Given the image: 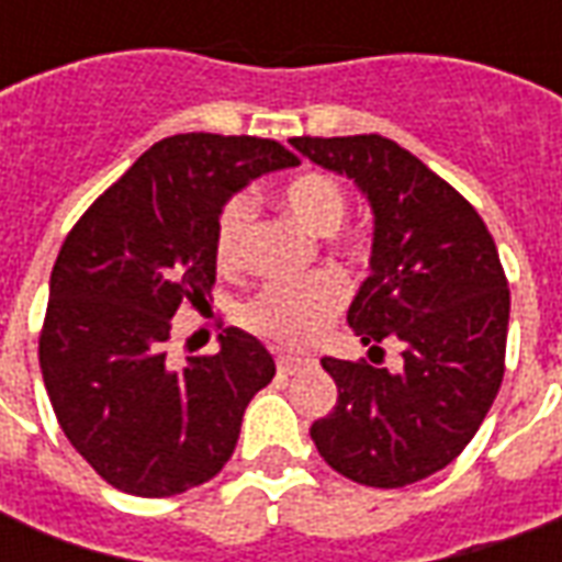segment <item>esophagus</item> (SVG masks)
Returning <instances> with one entry per match:
<instances>
[{"label": "esophagus", "instance_id": "obj_1", "mask_svg": "<svg viewBox=\"0 0 562 562\" xmlns=\"http://www.w3.org/2000/svg\"><path fill=\"white\" fill-rule=\"evenodd\" d=\"M310 367V358H294V355H280L277 358V373L280 376H294L297 370H304Z\"/></svg>", "mask_w": 562, "mask_h": 562}]
</instances>
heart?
Instances as JSON below:
<instances>
[{"label":"heart","mask_w":562,"mask_h":562,"mask_svg":"<svg viewBox=\"0 0 562 562\" xmlns=\"http://www.w3.org/2000/svg\"><path fill=\"white\" fill-rule=\"evenodd\" d=\"M285 204L297 220H304L313 232L334 234L346 222L349 195L337 177L322 171H306L289 180L282 189ZM249 198L232 195L220 207L213 228V256L222 270L240 265L246 228H249ZM334 244L342 256H364L367 237L361 232L334 234ZM346 304V282L334 270H318L301 280H273L256 297L244 304V325L285 349H306L330 328Z\"/></svg>","instance_id":"1"}]
</instances>
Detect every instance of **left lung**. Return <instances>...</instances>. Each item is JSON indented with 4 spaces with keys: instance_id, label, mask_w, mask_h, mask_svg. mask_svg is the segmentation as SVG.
Masks as SVG:
<instances>
[{
    "instance_id": "1",
    "label": "left lung",
    "mask_w": 562,
    "mask_h": 562,
    "mask_svg": "<svg viewBox=\"0 0 562 562\" xmlns=\"http://www.w3.org/2000/svg\"><path fill=\"white\" fill-rule=\"evenodd\" d=\"M346 173L376 213L370 277L349 306L369 364L322 358L337 406L310 427L330 470L367 487H406L467 448L506 373L508 280L487 225L458 189L382 135L292 138ZM404 370L379 368L381 342Z\"/></svg>"
}]
</instances>
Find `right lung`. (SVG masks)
I'll return each mask as SVG.
<instances>
[{
    "mask_svg": "<svg viewBox=\"0 0 562 562\" xmlns=\"http://www.w3.org/2000/svg\"><path fill=\"white\" fill-rule=\"evenodd\" d=\"M297 165L280 140L171 135L75 222L50 273L38 337L56 422L104 482L173 496L228 463L249 401L277 364L244 330L220 352L168 361L173 316L204 310L216 282L220 207L252 177Z\"/></svg>",
    "mask_w": 562,
    "mask_h": 562,
    "instance_id": "right-lung-1",
    "label": "right lung"
}]
</instances>
